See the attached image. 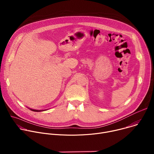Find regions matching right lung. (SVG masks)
<instances>
[{
  "mask_svg": "<svg viewBox=\"0 0 154 154\" xmlns=\"http://www.w3.org/2000/svg\"><path fill=\"white\" fill-rule=\"evenodd\" d=\"M30 110L32 111H33V112H43V111H45V110H47V109H41V110H40V109H32V108H29Z\"/></svg>",
  "mask_w": 154,
  "mask_h": 154,
  "instance_id": "1",
  "label": "right lung"
}]
</instances>
